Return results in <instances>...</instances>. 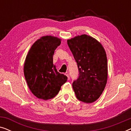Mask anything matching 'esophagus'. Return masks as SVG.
<instances>
[{
  "instance_id": "1",
  "label": "esophagus",
  "mask_w": 131,
  "mask_h": 131,
  "mask_svg": "<svg viewBox=\"0 0 131 131\" xmlns=\"http://www.w3.org/2000/svg\"><path fill=\"white\" fill-rule=\"evenodd\" d=\"M65 74L66 75V76H67V77L68 78V79H69V73H68V72H66V73H65Z\"/></svg>"
}]
</instances>
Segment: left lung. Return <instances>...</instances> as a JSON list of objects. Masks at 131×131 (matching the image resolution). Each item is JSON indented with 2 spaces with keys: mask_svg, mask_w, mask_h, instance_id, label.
Returning a JSON list of instances; mask_svg holds the SVG:
<instances>
[{
  "mask_svg": "<svg viewBox=\"0 0 131 131\" xmlns=\"http://www.w3.org/2000/svg\"><path fill=\"white\" fill-rule=\"evenodd\" d=\"M78 64L79 76L73 83L78 99L92 103L98 99L107 83L108 69L106 53L95 39L82 35L67 40Z\"/></svg>",
  "mask_w": 131,
  "mask_h": 131,
  "instance_id": "obj_1",
  "label": "left lung"
}]
</instances>
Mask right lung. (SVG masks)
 Instances as JSON below:
<instances>
[{"instance_id": "right-lung-1", "label": "right lung", "mask_w": 131, "mask_h": 131, "mask_svg": "<svg viewBox=\"0 0 131 131\" xmlns=\"http://www.w3.org/2000/svg\"><path fill=\"white\" fill-rule=\"evenodd\" d=\"M61 39L52 36L40 37L28 51L24 65V73L30 90L39 99L55 97L67 77L57 71L53 64L55 50Z\"/></svg>"}]
</instances>
